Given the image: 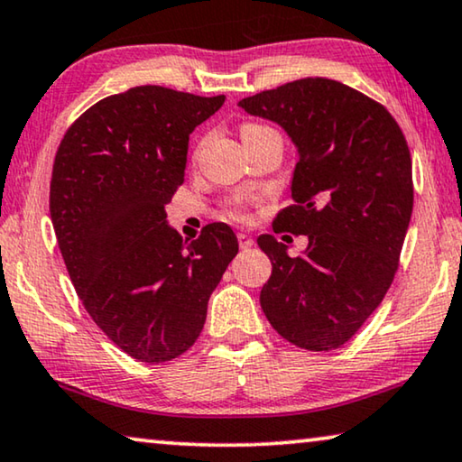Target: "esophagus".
<instances>
[{"instance_id":"34e87169","label":"esophagus","mask_w":462,"mask_h":462,"mask_svg":"<svg viewBox=\"0 0 462 462\" xmlns=\"http://www.w3.org/2000/svg\"><path fill=\"white\" fill-rule=\"evenodd\" d=\"M238 245H240V249H251V246H253V238L249 236V234L238 232Z\"/></svg>"}]
</instances>
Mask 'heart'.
I'll list each match as a JSON object with an SVG mask.
<instances>
[{"mask_svg":"<svg viewBox=\"0 0 462 462\" xmlns=\"http://www.w3.org/2000/svg\"><path fill=\"white\" fill-rule=\"evenodd\" d=\"M261 128H265V126H259V124H245V126H243V134L253 133V130H261ZM228 216H230V217H236V219H245L246 213H245L243 209H240V208H230V209H228Z\"/></svg>","mask_w":462,"mask_h":462,"instance_id":"heart-1","label":"heart"}]
</instances>
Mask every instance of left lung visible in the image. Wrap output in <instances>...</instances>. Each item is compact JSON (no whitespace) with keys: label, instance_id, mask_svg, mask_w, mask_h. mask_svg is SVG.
Instances as JSON below:
<instances>
[{"label":"left lung","instance_id":"1","mask_svg":"<svg viewBox=\"0 0 462 462\" xmlns=\"http://www.w3.org/2000/svg\"><path fill=\"white\" fill-rule=\"evenodd\" d=\"M278 122L299 149L294 203L273 232L305 234L288 257L272 234L257 238L272 259L261 309L282 338L336 350L359 332L394 280L412 213V165L398 122L382 103L329 79H300L238 103Z\"/></svg>","mask_w":462,"mask_h":462}]
</instances>
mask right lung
<instances>
[{"mask_svg":"<svg viewBox=\"0 0 462 462\" xmlns=\"http://www.w3.org/2000/svg\"><path fill=\"white\" fill-rule=\"evenodd\" d=\"M224 101L128 88L74 120L55 153L50 211L66 270L101 332L141 363L171 361L195 344L238 253L230 226L209 224L184 243L165 222L189 134Z\"/></svg>","mask_w":462,"mask_h":462,"instance_id":"right-lung-1","label":"right lung"}]
</instances>
